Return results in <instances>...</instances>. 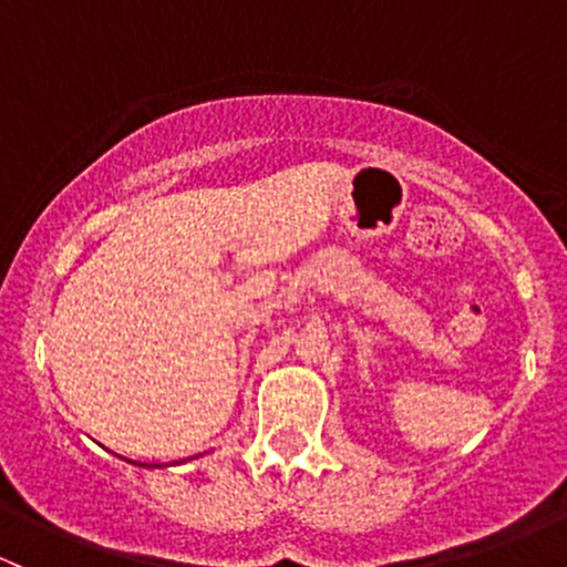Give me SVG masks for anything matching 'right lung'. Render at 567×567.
Wrapping results in <instances>:
<instances>
[{"mask_svg":"<svg viewBox=\"0 0 567 567\" xmlns=\"http://www.w3.org/2000/svg\"><path fill=\"white\" fill-rule=\"evenodd\" d=\"M126 460V457H123ZM126 463H134V460H126ZM134 465H142V463H134ZM142 468H161V465H142Z\"/></svg>","mask_w":567,"mask_h":567,"instance_id":"1","label":"right lung"}]
</instances>
